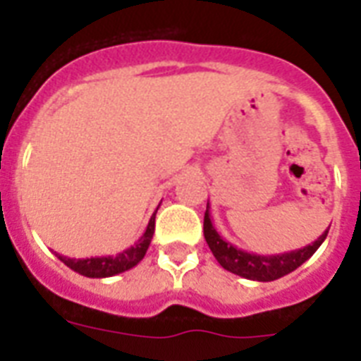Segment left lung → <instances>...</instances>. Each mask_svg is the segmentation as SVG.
<instances>
[{
  "label": "left lung",
  "mask_w": 361,
  "mask_h": 361,
  "mask_svg": "<svg viewBox=\"0 0 361 361\" xmlns=\"http://www.w3.org/2000/svg\"><path fill=\"white\" fill-rule=\"evenodd\" d=\"M328 231L322 232V236L317 238L313 243L296 249V251L281 252V255H257V252L243 251L240 247L232 245L231 241H226L219 232L215 231L212 217H209V202L206 214H204V238L208 241L217 262L225 269H228L231 274L240 275L243 279L262 281V283L285 277L286 274L300 268L322 245V241L328 236Z\"/></svg>",
  "instance_id": "1"
}]
</instances>
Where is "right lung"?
I'll return each instance as SVG.
<instances>
[{"mask_svg": "<svg viewBox=\"0 0 361 361\" xmlns=\"http://www.w3.org/2000/svg\"><path fill=\"white\" fill-rule=\"evenodd\" d=\"M159 209V208H157ZM155 209V214H157ZM155 214L147 223L146 232L142 234L140 240L136 241L135 245L127 247L125 251L118 255H109V257H90V258H69L56 252V257L61 262L71 268L76 274L84 275V277H93V279H103V277H112V275L123 274L127 269L135 268L136 264L140 262L144 255H146L147 247L152 243L153 231H155Z\"/></svg>", "mask_w": 361, "mask_h": 361, "instance_id": "obj_1", "label": "right lung"}]
</instances>
